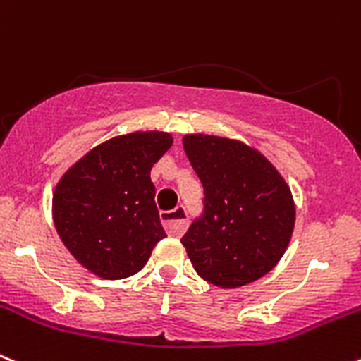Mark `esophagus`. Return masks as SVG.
<instances>
[{
	"instance_id": "34e87169",
	"label": "esophagus",
	"mask_w": 361,
	"mask_h": 361,
	"mask_svg": "<svg viewBox=\"0 0 361 361\" xmlns=\"http://www.w3.org/2000/svg\"><path fill=\"white\" fill-rule=\"evenodd\" d=\"M161 220L162 224H164V229L168 231V235L178 237L188 226V212L184 206H177V208L171 209V212H162Z\"/></svg>"
}]
</instances>
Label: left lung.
I'll use <instances>...</instances> for the list:
<instances>
[{"label": "left lung", "instance_id": "obj_1", "mask_svg": "<svg viewBox=\"0 0 361 361\" xmlns=\"http://www.w3.org/2000/svg\"><path fill=\"white\" fill-rule=\"evenodd\" d=\"M204 188V209L180 242L195 271L219 288H240L279 264L295 228V204L262 153L226 137L184 135Z\"/></svg>", "mask_w": 361, "mask_h": 361}]
</instances>
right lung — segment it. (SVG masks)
<instances>
[{
	"label": "right lung",
	"instance_id": "right-lung-1",
	"mask_svg": "<svg viewBox=\"0 0 361 361\" xmlns=\"http://www.w3.org/2000/svg\"><path fill=\"white\" fill-rule=\"evenodd\" d=\"M166 132H133L95 146L56 186L52 215L59 238L94 275H135L166 237L152 166L170 149Z\"/></svg>",
	"mask_w": 361,
	"mask_h": 361
}]
</instances>
